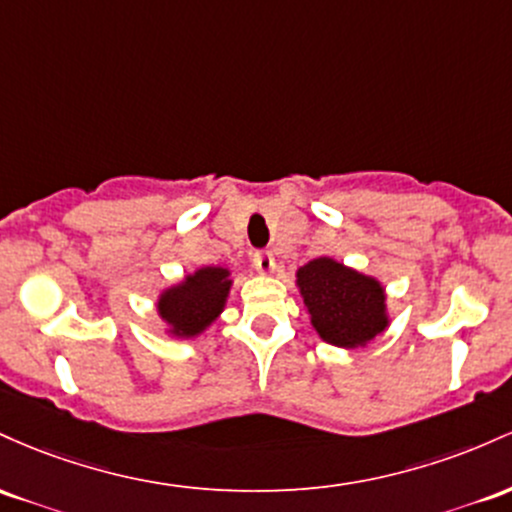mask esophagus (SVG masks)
Here are the masks:
<instances>
[{
  "mask_svg": "<svg viewBox=\"0 0 512 512\" xmlns=\"http://www.w3.org/2000/svg\"><path fill=\"white\" fill-rule=\"evenodd\" d=\"M254 268L261 275H271L275 271V258L271 251H256L254 254Z\"/></svg>",
  "mask_w": 512,
  "mask_h": 512,
  "instance_id": "obj_1",
  "label": "esophagus"
}]
</instances>
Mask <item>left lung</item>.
Segmentation results:
<instances>
[{"instance_id":"obj_1","label":"left lung","mask_w":512,"mask_h":512,"mask_svg":"<svg viewBox=\"0 0 512 512\" xmlns=\"http://www.w3.org/2000/svg\"><path fill=\"white\" fill-rule=\"evenodd\" d=\"M295 278L312 329L329 346L367 348L392 324L387 290L375 275L319 256L297 268Z\"/></svg>"}]
</instances>
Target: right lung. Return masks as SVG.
Returning <instances> with one entry per match:
<instances>
[{"instance_id": "obj_1", "label": "right lung", "mask_w": 512, "mask_h": 512, "mask_svg": "<svg viewBox=\"0 0 512 512\" xmlns=\"http://www.w3.org/2000/svg\"><path fill=\"white\" fill-rule=\"evenodd\" d=\"M232 271L225 266H200L157 295V317L169 338H198L225 312L232 292Z\"/></svg>"}]
</instances>
